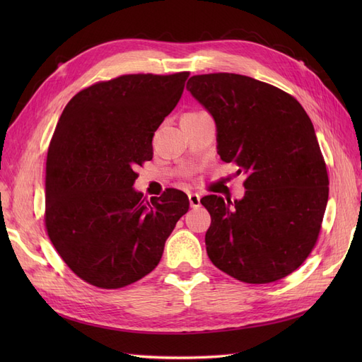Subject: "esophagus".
I'll return each mask as SVG.
<instances>
[{
	"label": "esophagus",
	"mask_w": 362,
	"mask_h": 362,
	"mask_svg": "<svg viewBox=\"0 0 362 362\" xmlns=\"http://www.w3.org/2000/svg\"><path fill=\"white\" fill-rule=\"evenodd\" d=\"M189 202L192 208H198L201 205V196L198 193H190L189 194Z\"/></svg>",
	"instance_id": "esophagus-1"
}]
</instances>
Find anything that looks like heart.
I'll return each instance as SVG.
<instances>
[{"label": "heart", "mask_w": 362, "mask_h": 362, "mask_svg": "<svg viewBox=\"0 0 362 362\" xmlns=\"http://www.w3.org/2000/svg\"><path fill=\"white\" fill-rule=\"evenodd\" d=\"M202 115H206V112H189V113H185L182 117H198Z\"/></svg>", "instance_id": "obj_1"}]
</instances>
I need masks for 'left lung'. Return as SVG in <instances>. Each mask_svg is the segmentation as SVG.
Masks as SVG:
<instances>
[{"mask_svg":"<svg viewBox=\"0 0 362 362\" xmlns=\"http://www.w3.org/2000/svg\"><path fill=\"white\" fill-rule=\"evenodd\" d=\"M187 90L216 120L217 149L243 173L242 201L204 196L213 264L247 284L288 276L319 238L329 194L314 127L290 93L246 75H193Z\"/></svg>","mask_w":362,"mask_h":362,"instance_id":"obj_1","label":"left lung"}]
</instances>
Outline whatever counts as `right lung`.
Returning a JSON list of instances; mask_svg holds the SVG:
<instances>
[{
	"mask_svg": "<svg viewBox=\"0 0 362 362\" xmlns=\"http://www.w3.org/2000/svg\"><path fill=\"white\" fill-rule=\"evenodd\" d=\"M190 72L128 74L80 90L64 107L47 157L45 228L66 266L90 286L116 290L151 273L187 194L148 201L133 189L152 160V137L178 104Z\"/></svg>",
	"mask_w": 362,
	"mask_h": 362,
	"instance_id": "right-lung-1",
	"label": "right lung"
}]
</instances>
